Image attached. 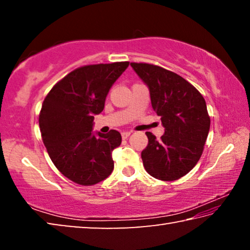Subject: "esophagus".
Returning a JSON list of instances; mask_svg holds the SVG:
<instances>
[{"instance_id":"34e87169","label":"esophagus","mask_w":250,"mask_h":250,"mask_svg":"<svg viewBox=\"0 0 250 250\" xmlns=\"http://www.w3.org/2000/svg\"><path fill=\"white\" fill-rule=\"evenodd\" d=\"M130 134H131L130 131H125V132H122V133H121V137H122V139H126V138L129 137Z\"/></svg>"}]
</instances>
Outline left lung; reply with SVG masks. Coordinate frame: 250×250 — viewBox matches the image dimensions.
<instances>
[{
  "label": "left lung",
  "instance_id": "obj_1",
  "mask_svg": "<svg viewBox=\"0 0 250 250\" xmlns=\"http://www.w3.org/2000/svg\"><path fill=\"white\" fill-rule=\"evenodd\" d=\"M149 87L152 108L161 117L160 140L146 132L149 143L141 158L146 171L161 181H175L196 166L204 150L210 119L205 99L180 75L146 62H131Z\"/></svg>",
  "mask_w": 250,
  "mask_h": 250
}]
</instances>
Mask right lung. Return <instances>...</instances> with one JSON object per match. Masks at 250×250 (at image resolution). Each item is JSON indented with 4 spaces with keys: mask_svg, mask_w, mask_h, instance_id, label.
<instances>
[{
    "mask_svg": "<svg viewBox=\"0 0 250 250\" xmlns=\"http://www.w3.org/2000/svg\"><path fill=\"white\" fill-rule=\"evenodd\" d=\"M129 62L87 65L59 80L44 99L40 112L42 139L50 160L67 179L95 185L111 174L112 151L121 134L92 133L95 115L104 110L110 88Z\"/></svg>",
    "mask_w": 250,
    "mask_h": 250,
    "instance_id": "add662e5",
    "label": "right lung"
}]
</instances>
